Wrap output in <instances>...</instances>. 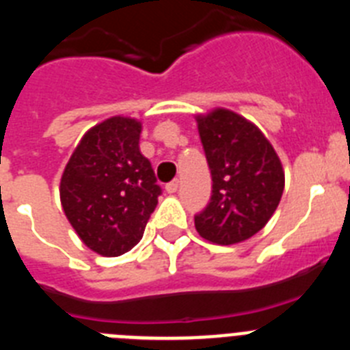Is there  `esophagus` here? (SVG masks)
<instances>
[{
	"label": "esophagus",
	"instance_id": "34e87169",
	"mask_svg": "<svg viewBox=\"0 0 350 350\" xmlns=\"http://www.w3.org/2000/svg\"><path fill=\"white\" fill-rule=\"evenodd\" d=\"M166 193H170V194H173V193H177V189H178V180H172L170 182V184H166Z\"/></svg>",
	"mask_w": 350,
	"mask_h": 350
}]
</instances>
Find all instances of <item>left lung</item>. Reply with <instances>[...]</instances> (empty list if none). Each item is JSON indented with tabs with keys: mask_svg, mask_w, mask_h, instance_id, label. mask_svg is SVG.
<instances>
[{
	"mask_svg": "<svg viewBox=\"0 0 350 350\" xmlns=\"http://www.w3.org/2000/svg\"><path fill=\"white\" fill-rule=\"evenodd\" d=\"M198 131L212 173V198L194 217L215 245L245 242L270 221L284 193V168L261 129L228 108L198 113Z\"/></svg>",
	"mask_w": 350,
	"mask_h": 350,
	"instance_id": "left-lung-1",
	"label": "left lung"
}]
</instances>
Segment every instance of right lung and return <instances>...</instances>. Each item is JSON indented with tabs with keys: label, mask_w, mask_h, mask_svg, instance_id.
Returning <instances> with one entry per match:
<instances>
[{
	"label": "right lung",
	"mask_w": 350,
	"mask_h": 350,
	"mask_svg": "<svg viewBox=\"0 0 350 350\" xmlns=\"http://www.w3.org/2000/svg\"><path fill=\"white\" fill-rule=\"evenodd\" d=\"M142 122L113 116L83 133L64 166L59 198L83 245L116 258L144 237L161 187L140 152Z\"/></svg>",
	"instance_id": "add662e5"
}]
</instances>
